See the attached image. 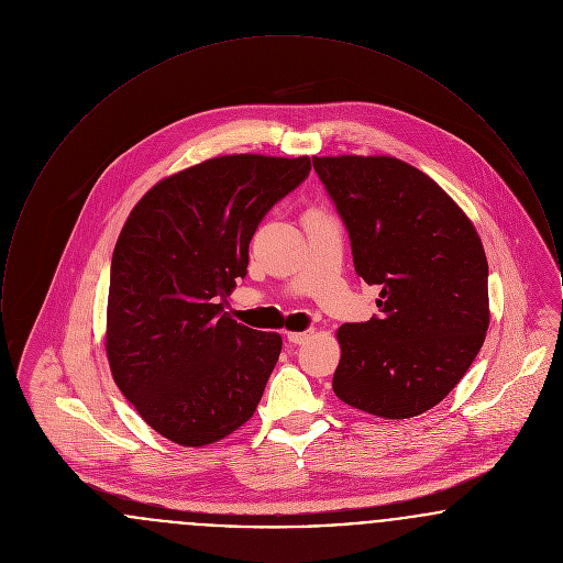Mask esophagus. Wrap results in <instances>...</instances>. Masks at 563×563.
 Listing matches in <instances>:
<instances>
[{
  "label": "esophagus",
  "mask_w": 563,
  "mask_h": 563,
  "mask_svg": "<svg viewBox=\"0 0 563 563\" xmlns=\"http://www.w3.org/2000/svg\"><path fill=\"white\" fill-rule=\"evenodd\" d=\"M310 335H312V331H294V333H287V340L291 344H306Z\"/></svg>",
  "instance_id": "obj_1"
}]
</instances>
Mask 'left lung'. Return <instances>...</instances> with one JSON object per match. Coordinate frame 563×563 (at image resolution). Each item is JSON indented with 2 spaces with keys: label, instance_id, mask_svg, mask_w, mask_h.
I'll return each instance as SVG.
<instances>
[{
  "label": "left lung",
  "instance_id": "8db88e82",
  "mask_svg": "<svg viewBox=\"0 0 563 563\" xmlns=\"http://www.w3.org/2000/svg\"><path fill=\"white\" fill-rule=\"evenodd\" d=\"M379 317L338 329L333 393L386 420L420 416L468 372L489 327L473 221L427 173L393 156H314Z\"/></svg>",
  "mask_w": 563,
  "mask_h": 563
}]
</instances>
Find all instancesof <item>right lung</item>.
Here are the masks:
<instances>
[{"mask_svg":"<svg viewBox=\"0 0 563 563\" xmlns=\"http://www.w3.org/2000/svg\"><path fill=\"white\" fill-rule=\"evenodd\" d=\"M308 173V156H217L164 177L129 214L111 257L106 352L115 386L164 439L211 445L262 401L283 338L217 301L246 274L264 214Z\"/></svg>","mask_w":563,"mask_h":563,"instance_id":"right-lung-1","label":"right lung"}]
</instances>
